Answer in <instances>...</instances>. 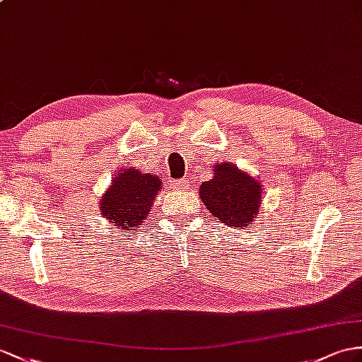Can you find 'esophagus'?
Segmentation results:
<instances>
[{
    "mask_svg": "<svg viewBox=\"0 0 362 362\" xmlns=\"http://www.w3.org/2000/svg\"><path fill=\"white\" fill-rule=\"evenodd\" d=\"M171 188L175 191H183V189L189 188V182L188 180H173Z\"/></svg>",
    "mask_w": 362,
    "mask_h": 362,
    "instance_id": "34e87169",
    "label": "esophagus"
}]
</instances>
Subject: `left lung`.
<instances>
[{"label":"left lung","mask_w":362,"mask_h":362,"mask_svg":"<svg viewBox=\"0 0 362 362\" xmlns=\"http://www.w3.org/2000/svg\"><path fill=\"white\" fill-rule=\"evenodd\" d=\"M200 199L209 214L234 229L249 228L262 205L263 185L233 163H217L214 175L200 185Z\"/></svg>","instance_id":"8db88e82"}]
</instances>
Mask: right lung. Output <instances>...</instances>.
Returning <instances> with one entry per match:
<instances>
[{
  "instance_id": "add662e5",
  "label": "right lung",
  "mask_w": 362,
  "mask_h": 362,
  "mask_svg": "<svg viewBox=\"0 0 362 362\" xmlns=\"http://www.w3.org/2000/svg\"><path fill=\"white\" fill-rule=\"evenodd\" d=\"M162 189V180L153 173L136 168L120 170L99 202V211L117 230L139 228L154 205Z\"/></svg>"
}]
</instances>
